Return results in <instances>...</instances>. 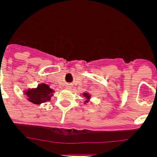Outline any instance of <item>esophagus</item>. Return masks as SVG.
<instances>
[{
	"instance_id": "1",
	"label": "esophagus",
	"mask_w": 157,
	"mask_h": 157,
	"mask_svg": "<svg viewBox=\"0 0 157 157\" xmlns=\"http://www.w3.org/2000/svg\"><path fill=\"white\" fill-rule=\"evenodd\" d=\"M71 84H67V89H71Z\"/></svg>"
}]
</instances>
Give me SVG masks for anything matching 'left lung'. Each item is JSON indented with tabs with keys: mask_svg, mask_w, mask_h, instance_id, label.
I'll return each mask as SVG.
<instances>
[{
	"mask_svg": "<svg viewBox=\"0 0 157 157\" xmlns=\"http://www.w3.org/2000/svg\"><path fill=\"white\" fill-rule=\"evenodd\" d=\"M83 95L85 96L86 98H87V101H86V102H88V100L90 99V95H89L88 94H83Z\"/></svg>",
	"mask_w": 157,
	"mask_h": 157,
	"instance_id": "left-lung-1",
	"label": "left lung"
}]
</instances>
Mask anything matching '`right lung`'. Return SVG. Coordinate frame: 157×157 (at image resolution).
<instances>
[{
  "label": "right lung",
  "mask_w": 157,
  "mask_h": 157,
  "mask_svg": "<svg viewBox=\"0 0 157 157\" xmlns=\"http://www.w3.org/2000/svg\"><path fill=\"white\" fill-rule=\"evenodd\" d=\"M25 93L29 98V101L36 105L50 101L51 97L53 95V90L46 84H40L37 89L28 90Z\"/></svg>",
  "instance_id": "1"
}]
</instances>
